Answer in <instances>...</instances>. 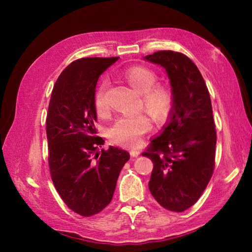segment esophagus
I'll list each match as a JSON object with an SVG mask.
<instances>
[{"label": "esophagus", "instance_id": "1", "mask_svg": "<svg viewBox=\"0 0 252 252\" xmlns=\"http://www.w3.org/2000/svg\"><path fill=\"white\" fill-rule=\"evenodd\" d=\"M130 155H131V157L136 158V157H139L140 151H139V150H135V149H133V150H130Z\"/></svg>", "mask_w": 252, "mask_h": 252}]
</instances>
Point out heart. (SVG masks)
<instances>
[{
    "label": "heart",
    "instance_id": "1",
    "mask_svg": "<svg viewBox=\"0 0 252 252\" xmlns=\"http://www.w3.org/2000/svg\"><path fill=\"white\" fill-rule=\"evenodd\" d=\"M126 80L134 90L141 94V109H144L157 122H164L171 116L174 109V93L168 84L156 83L158 75L153 70L143 65H134L125 72ZM106 84L97 85L93 104L97 116L108 113L109 105L105 97ZM151 129V121L147 114L138 113L134 116L118 119L110 129L111 141L126 148L136 147L141 136Z\"/></svg>",
    "mask_w": 252,
    "mask_h": 252
}]
</instances>
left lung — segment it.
<instances>
[{"label":"left lung","instance_id":"left-lung-1","mask_svg":"<svg viewBox=\"0 0 252 252\" xmlns=\"http://www.w3.org/2000/svg\"><path fill=\"white\" fill-rule=\"evenodd\" d=\"M144 59L164 67L176 97L170 122L142 153L153 162L149 189L161 207L182 212L201 197L215 169L210 94L197 65L183 53L158 51Z\"/></svg>","mask_w":252,"mask_h":252}]
</instances>
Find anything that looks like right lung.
Returning a JSON list of instances; mask_svg holds the SVG:
<instances>
[{
	"instance_id": "obj_1",
	"label": "right lung",
	"mask_w": 252,
	"mask_h": 252,
	"mask_svg": "<svg viewBox=\"0 0 252 252\" xmlns=\"http://www.w3.org/2000/svg\"><path fill=\"white\" fill-rule=\"evenodd\" d=\"M118 58H82L67 65L54 84L46 116L51 179L60 197L82 217L101 212L112 200L129 152L100 148L93 104L99 76Z\"/></svg>"
}]
</instances>
